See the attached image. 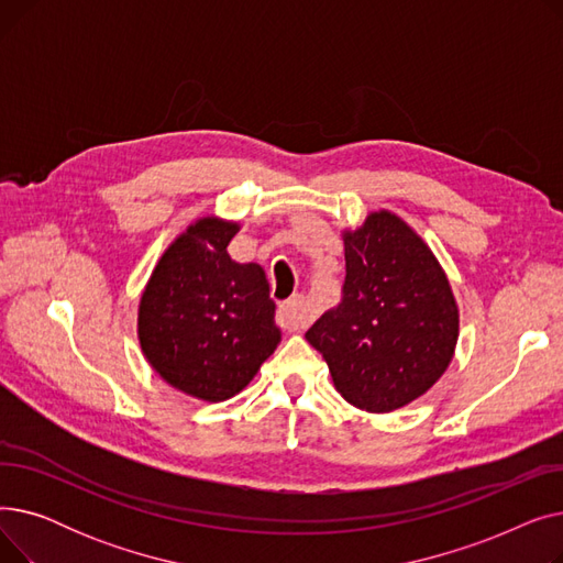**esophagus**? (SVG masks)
I'll return each mask as SVG.
<instances>
[{"mask_svg": "<svg viewBox=\"0 0 563 563\" xmlns=\"http://www.w3.org/2000/svg\"><path fill=\"white\" fill-rule=\"evenodd\" d=\"M278 321H280V327L287 329V331L303 329V323H306V299L301 297V294H294L291 299L280 303Z\"/></svg>", "mask_w": 563, "mask_h": 563, "instance_id": "34e87169", "label": "esophagus"}]
</instances>
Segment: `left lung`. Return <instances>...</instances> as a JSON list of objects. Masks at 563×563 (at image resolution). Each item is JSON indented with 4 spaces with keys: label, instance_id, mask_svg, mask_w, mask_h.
<instances>
[{
    "label": "left lung",
    "instance_id": "1",
    "mask_svg": "<svg viewBox=\"0 0 563 563\" xmlns=\"http://www.w3.org/2000/svg\"><path fill=\"white\" fill-rule=\"evenodd\" d=\"M342 240V303L306 340L351 406L390 412L422 397L450 367L459 306L433 251L397 214L372 212Z\"/></svg>",
    "mask_w": 563,
    "mask_h": 563
}]
</instances>
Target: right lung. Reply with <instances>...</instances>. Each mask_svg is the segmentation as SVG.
I'll return each instance as SVG.
<instances>
[{
    "mask_svg": "<svg viewBox=\"0 0 563 563\" xmlns=\"http://www.w3.org/2000/svg\"><path fill=\"white\" fill-rule=\"evenodd\" d=\"M236 232L240 223L219 217L187 225L139 303L145 361L170 388L212 404L240 395L280 344L264 269L228 255Z\"/></svg>",
    "mask_w": 563,
    "mask_h": 563,
    "instance_id": "add662e5",
    "label": "right lung"
}]
</instances>
